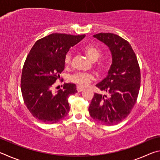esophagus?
Here are the masks:
<instances>
[{"instance_id": "1", "label": "esophagus", "mask_w": 160, "mask_h": 160, "mask_svg": "<svg viewBox=\"0 0 160 160\" xmlns=\"http://www.w3.org/2000/svg\"><path fill=\"white\" fill-rule=\"evenodd\" d=\"M85 90V89L84 88H82V87H80V86L77 87V91L78 92H82V91Z\"/></svg>"}]
</instances>
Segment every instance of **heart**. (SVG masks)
<instances>
[{"label":"heart","mask_w":160,"mask_h":160,"mask_svg":"<svg viewBox=\"0 0 160 160\" xmlns=\"http://www.w3.org/2000/svg\"><path fill=\"white\" fill-rule=\"evenodd\" d=\"M83 51L92 61L95 62L94 68L99 74H105L109 68V63L106 58H100L102 56V51L96 46L89 44L83 48ZM72 61V53L68 51L64 56V63L69 66ZM72 82L80 86H88L94 80V75L92 72H77L70 78Z\"/></svg>","instance_id":"b5f03b06"}]
</instances>
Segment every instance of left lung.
I'll return each instance as SVG.
<instances>
[{
  "instance_id": "left-lung-1",
  "label": "left lung",
  "mask_w": 160,
  "mask_h": 160,
  "mask_svg": "<svg viewBox=\"0 0 160 160\" xmlns=\"http://www.w3.org/2000/svg\"><path fill=\"white\" fill-rule=\"evenodd\" d=\"M94 37L108 46L112 64L108 75L96 85L107 94L94 93L89 107L91 117L106 126L118 124L134 107L140 87V69L131 44L112 33H99Z\"/></svg>"
}]
</instances>
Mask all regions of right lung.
Wrapping results in <instances>:
<instances>
[{
	"mask_svg": "<svg viewBox=\"0 0 160 160\" xmlns=\"http://www.w3.org/2000/svg\"><path fill=\"white\" fill-rule=\"evenodd\" d=\"M85 37L49 34L37 40L27 56L22 71L21 92L29 112L41 122L56 123L69 112L68 98L77 92L76 85L64 83L57 92H53V88L64 70L66 53Z\"/></svg>",
	"mask_w": 160,
	"mask_h": 160,
	"instance_id": "add662e5",
	"label": "right lung"
}]
</instances>
